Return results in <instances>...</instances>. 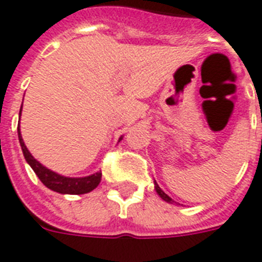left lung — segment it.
Segmentation results:
<instances>
[{
    "label": "left lung",
    "mask_w": 262,
    "mask_h": 262,
    "mask_svg": "<svg viewBox=\"0 0 262 262\" xmlns=\"http://www.w3.org/2000/svg\"><path fill=\"white\" fill-rule=\"evenodd\" d=\"M154 185H156V187H154V188H156L157 193L160 194L162 200H165V202H167V203H174V202H173V200H171V198H169V196H167V194L165 193L164 190H162L160 187H158V184L156 183V180H154Z\"/></svg>",
    "instance_id": "8db88e82"
}]
</instances>
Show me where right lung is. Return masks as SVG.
<instances>
[{
	"label": "right lung",
	"instance_id": "obj_1",
	"mask_svg": "<svg viewBox=\"0 0 262 262\" xmlns=\"http://www.w3.org/2000/svg\"><path fill=\"white\" fill-rule=\"evenodd\" d=\"M23 106V105H21ZM21 112V111H20ZM18 133V141H20V146H21L23 154H24L25 161L28 162L29 166L32 167L33 171L36 173L41 183L45 184L48 189L58 192V193L63 194H82L88 193L91 190L95 189L97 187L100 181H101V171H97L95 174L86 176V177H64L60 176L55 171L50 170L46 166L36 161L32 157V154L28 151V148L24 144V141L21 138V133H20V125L17 127ZM121 138L119 141H121Z\"/></svg>",
	"mask_w": 262,
	"mask_h": 262
}]
</instances>
